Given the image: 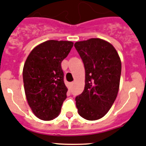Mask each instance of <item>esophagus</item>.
Returning <instances> with one entry per match:
<instances>
[{"label":"esophagus","instance_id":"esophagus-1","mask_svg":"<svg viewBox=\"0 0 146 146\" xmlns=\"http://www.w3.org/2000/svg\"><path fill=\"white\" fill-rule=\"evenodd\" d=\"M73 84H74V83H73V82H71V83H70V84H69V88H71L72 86H73Z\"/></svg>","mask_w":146,"mask_h":146}]
</instances>
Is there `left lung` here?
Returning a JSON list of instances; mask_svg holds the SVG:
<instances>
[{"mask_svg": "<svg viewBox=\"0 0 146 146\" xmlns=\"http://www.w3.org/2000/svg\"><path fill=\"white\" fill-rule=\"evenodd\" d=\"M74 46L85 68V87L76 98L78 114L86 120L103 117L117 97L121 62L112 44L100 38L78 41Z\"/></svg>", "mask_w": 146, "mask_h": 146, "instance_id": "obj_1", "label": "left lung"}]
</instances>
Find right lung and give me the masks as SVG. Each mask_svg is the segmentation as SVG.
Returning a JSON list of instances; mask_svg holds the SVG:
<instances>
[{"mask_svg": "<svg viewBox=\"0 0 146 146\" xmlns=\"http://www.w3.org/2000/svg\"><path fill=\"white\" fill-rule=\"evenodd\" d=\"M73 43L49 40L31 51L23 68L26 98L35 116L44 121L57 117L67 98L62 61Z\"/></svg>", "mask_w": 146, "mask_h": 146, "instance_id": "obj_1", "label": "right lung"}]
</instances>
